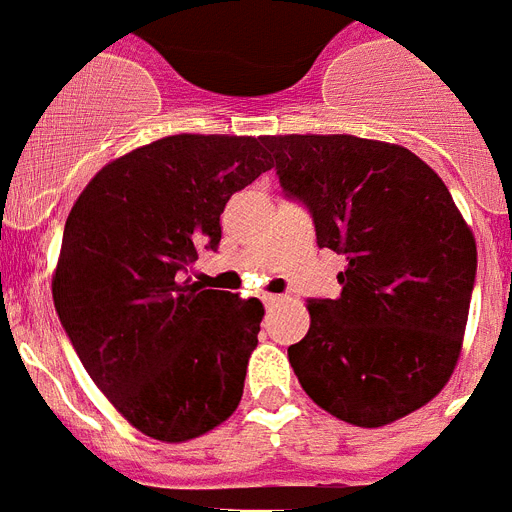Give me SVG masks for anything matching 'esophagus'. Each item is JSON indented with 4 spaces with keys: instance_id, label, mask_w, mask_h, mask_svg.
Masks as SVG:
<instances>
[{
    "instance_id": "1",
    "label": "esophagus",
    "mask_w": 512,
    "mask_h": 512,
    "mask_svg": "<svg viewBox=\"0 0 512 512\" xmlns=\"http://www.w3.org/2000/svg\"><path fill=\"white\" fill-rule=\"evenodd\" d=\"M261 301H264L267 306H275V304H280L282 296H275V293H264V296H261Z\"/></svg>"
}]
</instances>
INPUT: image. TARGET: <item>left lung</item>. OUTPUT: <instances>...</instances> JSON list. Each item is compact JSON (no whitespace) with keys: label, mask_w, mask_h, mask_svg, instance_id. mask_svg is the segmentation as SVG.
Masks as SVG:
<instances>
[{"label":"left lung","mask_w":512,"mask_h":512,"mask_svg":"<svg viewBox=\"0 0 512 512\" xmlns=\"http://www.w3.org/2000/svg\"><path fill=\"white\" fill-rule=\"evenodd\" d=\"M280 187L346 256L341 296L309 298L288 349L314 402L362 428L394 423L447 386L476 282V240L439 174L407 147L351 134L267 137Z\"/></svg>","instance_id":"obj_1"}]
</instances>
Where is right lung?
I'll return each mask as SVG.
<instances>
[{
  "mask_svg": "<svg viewBox=\"0 0 512 512\" xmlns=\"http://www.w3.org/2000/svg\"><path fill=\"white\" fill-rule=\"evenodd\" d=\"M272 169L264 137L174 134L121 155L81 192L52 298L89 378L158 441L203 436L243 396L264 306L185 280L222 211Z\"/></svg>",
  "mask_w": 512,
  "mask_h": 512,
  "instance_id": "right-lung-1",
  "label": "right lung"
}]
</instances>
